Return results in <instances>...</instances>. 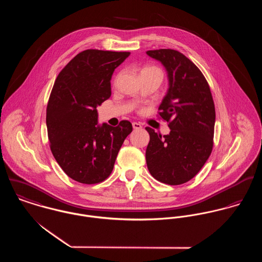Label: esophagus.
Returning a JSON list of instances; mask_svg holds the SVG:
<instances>
[{
  "mask_svg": "<svg viewBox=\"0 0 262 262\" xmlns=\"http://www.w3.org/2000/svg\"><path fill=\"white\" fill-rule=\"evenodd\" d=\"M132 126H133V129H135V130L142 128L141 124H140V123H137V122H133V123H132Z\"/></svg>",
  "mask_w": 262,
  "mask_h": 262,
  "instance_id": "obj_1",
  "label": "esophagus"
}]
</instances>
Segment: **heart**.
Listing matches in <instances>:
<instances>
[{
  "instance_id": "obj_1",
  "label": "heart",
  "mask_w": 262,
  "mask_h": 262,
  "mask_svg": "<svg viewBox=\"0 0 262 262\" xmlns=\"http://www.w3.org/2000/svg\"><path fill=\"white\" fill-rule=\"evenodd\" d=\"M151 69H153V68H146V69H144V70H151Z\"/></svg>"
}]
</instances>
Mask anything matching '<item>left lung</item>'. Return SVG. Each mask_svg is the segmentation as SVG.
<instances>
[{
  "label": "left lung",
  "instance_id": "1",
  "mask_svg": "<svg viewBox=\"0 0 262 262\" xmlns=\"http://www.w3.org/2000/svg\"><path fill=\"white\" fill-rule=\"evenodd\" d=\"M146 54L159 61L167 75L168 89L158 110L170 129L169 134L161 136L146 128L147 167L157 181L182 185L201 170L212 152L214 101L205 76L183 53L158 49Z\"/></svg>",
  "mask_w": 262,
  "mask_h": 262
}]
</instances>
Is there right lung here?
I'll use <instances>...</instances> for the list:
<instances>
[{
    "mask_svg": "<svg viewBox=\"0 0 262 262\" xmlns=\"http://www.w3.org/2000/svg\"><path fill=\"white\" fill-rule=\"evenodd\" d=\"M130 52L88 49L59 73L46 110L50 149L62 170L78 183L105 181L126 137L129 121L99 124L97 107L111 97V78Z\"/></svg>",
    "mask_w": 262,
    "mask_h": 262,
    "instance_id": "right-lung-1",
    "label": "right lung"
}]
</instances>
